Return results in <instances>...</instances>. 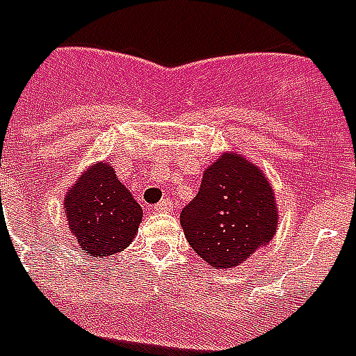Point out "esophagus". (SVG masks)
Returning <instances> with one entry per match:
<instances>
[{"label": "esophagus", "mask_w": 356, "mask_h": 356, "mask_svg": "<svg viewBox=\"0 0 356 356\" xmlns=\"http://www.w3.org/2000/svg\"><path fill=\"white\" fill-rule=\"evenodd\" d=\"M155 211H157V213H170V211H172V201H170V199L159 201L157 205H155Z\"/></svg>", "instance_id": "1"}]
</instances>
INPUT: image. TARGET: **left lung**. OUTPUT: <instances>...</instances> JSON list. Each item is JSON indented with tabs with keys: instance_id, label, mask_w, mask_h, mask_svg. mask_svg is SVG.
Segmentation results:
<instances>
[{
	"instance_id": "obj_1",
	"label": "left lung",
	"mask_w": 356,
	"mask_h": 356,
	"mask_svg": "<svg viewBox=\"0 0 356 356\" xmlns=\"http://www.w3.org/2000/svg\"><path fill=\"white\" fill-rule=\"evenodd\" d=\"M274 195L259 166L238 153H222L207 166L197 195L180 213L186 239L214 268L238 266L274 238Z\"/></svg>"
}]
</instances>
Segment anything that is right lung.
Returning a JSON list of instances; mask_svg holds the SVG:
<instances>
[{
	"label": "right lung",
	"mask_w": 356,
	"mask_h": 356,
	"mask_svg": "<svg viewBox=\"0 0 356 356\" xmlns=\"http://www.w3.org/2000/svg\"><path fill=\"white\" fill-rule=\"evenodd\" d=\"M65 213L78 247L105 259L130 245L142 222V205L107 163L92 165L65 195Z\"/></svg>",
	"instance_id": "1"
}]
</instances>
